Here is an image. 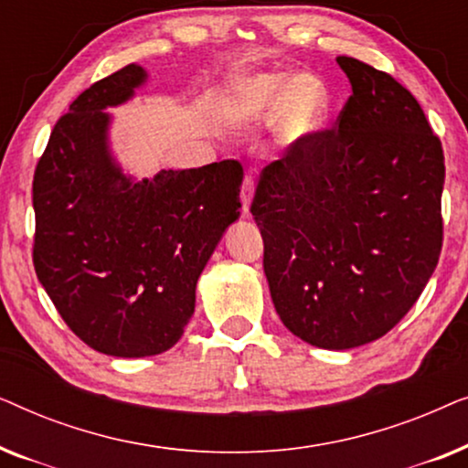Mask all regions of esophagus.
Listing matches in <instances>:
<instances>
[{
	"mask_svg": "<svg viewBox=\"0 0 468 468\" xmlns=\"http://www.w3.org/2000/svg\"><path fill=\"white\" fill-rule=\"evenodd\" d=\"M253 191H255V181L253 176H245V181H242V187H240V207H242V213L249 215V207H251V197H253Z\"/></svg>",
	"mask_w": 468,
	"mask_h": 468,
	"instance_id": "34e87169",
	"label": "esophagus"
}]
</instances>
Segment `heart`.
<instances>
[{"label":"heart","mask_w":468,"mask_h":468,"mask_svg":"<svg viewBox=\"0 0 468 468\" xmlns=\"http://www.w3.org/2000/svg\"><path fill=\"white\" fill-rule=\"evenodd\" d=\"M328 93L311 76L290 74L242 76L229 85L223 100V117L239 127L281 121L293 136L317 132L328 117Z\"/></svg>","instance_id":"b5f03b06"}]
</instances>
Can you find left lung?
<instances>
[{
    "mask_svg": "<svg viewBox=\"0 0 468 468\" xmlns=\"http://www.w3.org/2000/svg\"><path fill=\"white\" fill-rule=\"evenodd\" d=\"M336 63L351 82L336 127L268 164L251 202L274 309L322 349L388 335L443 245V146L418 100L368 63Z\"/></svg>",
    "mask_w": 468,
    "mask_h": 468,
    "instance_id": "1",
    "label": "left lung"
}]
</instances>
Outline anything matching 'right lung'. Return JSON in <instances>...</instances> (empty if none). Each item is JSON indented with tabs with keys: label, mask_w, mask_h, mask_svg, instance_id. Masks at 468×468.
<instances>
[{
	"label": "right lung",
	"mask_w": 468,
	"mask_h": 468,
	"mask_svg": "<svg viewBox=\"0 0 468 468\" xmlns=\"http://www.w3.org/2000/svg\"><path fill=\"white\" fill-rule=\"evenodd\" d=\"M146 80L136 63L93 82L55 123L34 175V268L68 328L106 356L168 351L194 315L196 283L239 219L242 165L133 181L108 149V106Z\"/></svg>",
	"instance_id": "1"
}]
</instances>
